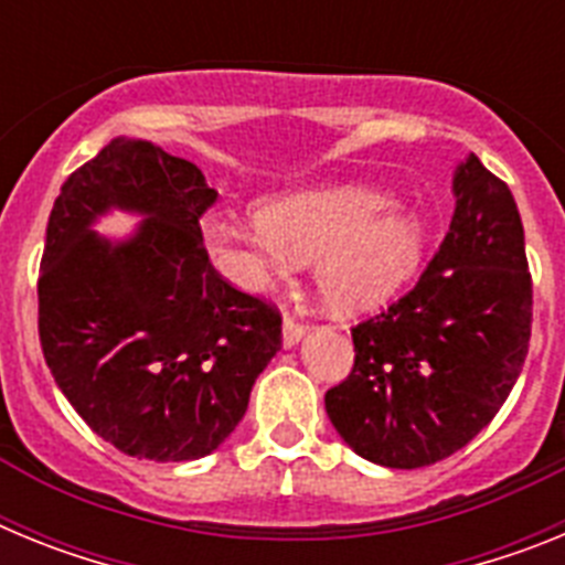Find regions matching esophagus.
Returning a JSON list of instances; mask_svg holds the SVG:
<instances>
[{
    "label": "esophagus",
    "mask_w": 565,
    "mask_h": 565,
    "mask_svg": "<svg viewBox=\"0 0 565 565\" xmlns=\"http://www.w3.org/2000/svg\"><path fill=\"white\" fill-rule=\"evenodd\" d=\"M306 331H308V328L302 326V322H297V319L286 317V322H282V348H294V344L302 342Z\"/></svg>",
    "instance_id": "esophagus-1"
}]
</instances>
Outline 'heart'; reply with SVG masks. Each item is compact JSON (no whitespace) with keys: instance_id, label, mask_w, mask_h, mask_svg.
I'll list each match as a JSON object with an SVG mask.
<instances>
[{"instance_id":"1","label":"heart","mask_w":565,"mask_h":565,"mask_svg":"<svg viewBox=\"0 0 565 565\" xmlns=\"http://www.w3.org/2000/svg\"><path fill=\"white\" fill-rule=\"evenodd\" d=\"M203 239L223 271L243 286L317 263L326 306L359 313L384 306L413 277L427 228L413 209L364 186L306 189L266 203L248 223L206 217Z\"/></svg>"}]
</instances>
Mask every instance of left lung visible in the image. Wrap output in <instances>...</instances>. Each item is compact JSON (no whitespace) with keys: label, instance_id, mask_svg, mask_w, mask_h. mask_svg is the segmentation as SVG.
<instances>
[{"label":"left lung","instance_id":"1","mask_svg":"<svg viewBox=\"0 0 565 565\" xmlns=\"http://www.w3.org/2000/svg\"><path fill=\"white\" fill-rule=\"evenodd\" d=\"M452 194L450 232L427 271L353 328L351 376L326 393L342 441L391 469L467 447L501 411L529 351L532 277L515 198L472 152Z\"/></svg>","mask_w":565,"mask_h":565}]
</instances>
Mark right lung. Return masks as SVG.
Here are the masks:
<instances>
[{"label": "right lung", "instance_id": "obj_1", "mask_svg": "<svg viewBox=\"0 0 565 565\" xmlns=\"http://www.w3.org/2000/svg\"><path fill=\"white\" fill-rule=\"evenodd\" d=\"M214 198L194 163L113 138L50 212L44 359L78 416L127 456L194 461L217 450L279 351V313L209 263L198 221ZM113 211L139 217L127 238L95 232Z\"/></svg>", "mask_w": 565, "mask_h": 565}]
</instances>
